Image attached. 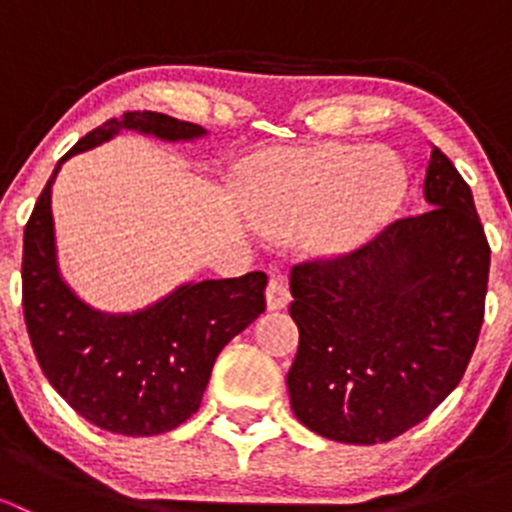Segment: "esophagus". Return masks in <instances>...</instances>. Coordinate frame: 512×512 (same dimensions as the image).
Returning a JSON list of instances; mask_svg holds the SVG:
<instances>
[{"mask_svg":"<svg viewBox=\"0 0 512 512\" xmlns=\"http://www.w3.org/2000/svg\"><path fill=\"white\" fill-rule=\"evenodd\" d=\"M265 299H267V307L270 309H285L292 297H289V289L285 282L280 280V277H270V282H267Z\"/></svg>","mask_w":512,"mask_h":512,"instance_id":"esophagus-1","label":"esophagus"}]
</instances>
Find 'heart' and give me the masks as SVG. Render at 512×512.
<instances>
[{"mask_svg":"<svg viewBox=\"0 0 512 512\" xmlns=\"http://www.w3.org/2000/svg\"><path fill=\"white\" fill-rule=\"evenodd\" d=\"M404 185L394 153L332 143L262 163L250 180V208L272 230L309 225L314 250L344 257L379 232Z\"/></svg>","mask_w":512,"mask_h":512,"instance_id":"1","label":"heart"}]
</instances>
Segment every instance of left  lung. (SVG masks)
<instances>
[{
    "label": "left lung",
    "instance_id": "8db88e82",
    "mask_svg": "<svg viewBox=\"0 0 512 512\" xmlns=\"http://www.w3.org/2000/svg\"><path fill=\"white\" fill-rule=\"evenodd\" d=\"M426 213L352 255L289 272L299 347L289 404L309 431L371 446L421 423L458 386L483 324L490 247L466 180L436 146Z\"/></svg>",
    "mask_w": 512,
    "mask_h": 512
}]
</instances>
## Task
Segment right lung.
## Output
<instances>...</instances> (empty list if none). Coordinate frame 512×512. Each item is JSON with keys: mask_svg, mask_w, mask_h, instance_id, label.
Listing matches in <instances>:
<instances>
[{"mask_svg": "<svg viewBox=\"0 0 512 512\" xmlns=\"http://www.w3.org/2000/svg\"><path fill=\"white\" fill-rule=\"evenodd\" d=\"M121 131L198 141L203 126L156 111H128L86 133L56 163L24 227L22 304L36 359L79 416L121 436L173 431L200 409L215 359L265 312V272L185 282L136 312L108 314L64 282L56 257L51 185L61 163Z\"/></svg>", "mask_w": 512, "mask_h": 512, "instance_id": "right-lung-1", "label": "right lung"}]
</instances>
